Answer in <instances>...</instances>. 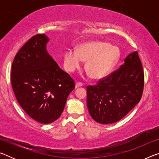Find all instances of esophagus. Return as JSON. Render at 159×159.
<instances>
[{
  "label": "esophagus",
  "instance_id": "1",
  "mask_svg": "<svg viewBox=\"0 0 159 159\" xmlns=\"http://www.w3.org/2000/svg\"><path fill=\"white\" fill-rule=\"evenodd\" d=\"M82 86H83V84L81 83H76V84H75V88H78L79 87H82Z\"/></svg>",
  "mask_w": 159,
  "mask_h": 159
}]
</instances>
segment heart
<instances>
[{
	"instance_id": "1",
	"label": "heart",
	"mask_w": 159,
	"mask_h": 159,
	"mask_svg": "<svg viewBox=\"0 0 159 159\" xmlns=\"http://www.w3.org/2000/svg\"><path fill=\"white\" fill-rule=\"evenodd\" d=\"M119 58L118 48L109 43L92 41L80 44L77 50H69L64 54V69L73 72L79 69L81 61H86L85 69L91 79L98 80L111 71Z\"/></svg>"
}]
</instances>
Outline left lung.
Masks as SVG:
<instances>
[{"instance_id":"8db88e82","label":"left lung","mask_w":159,"mask_h":159,"mask_svg":"<svg viewBox=\"0 0 159 159\" xmlns=\"http://www.w3.org/2000/svg\"><path fill=\"white\" fill-rule=\"evenodd\" d=\"M144 81L141 61L134 51L116 71L97 85L87 87V106L91 117L101 124L119 121L140 101Z\"/></svg>"}]
</instances>
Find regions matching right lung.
<instances>
[{"label": "right lung", "mask_w": 159, "mask_h": 159, "mask_svg": "<svg viewBox=\"0 0 159 159\" xmlns=\"http://www.w3.org/2000/svg\"><path fill=\"white\" fill-rule=\"evenodd\" d=\"M50 39L38 34L18 51L12 65L11 83L18 103L34 120L48 124L58 119L75 84L46 46Z\"/></svg>", "instance_id": "right-lung-1"}]
</instances>
